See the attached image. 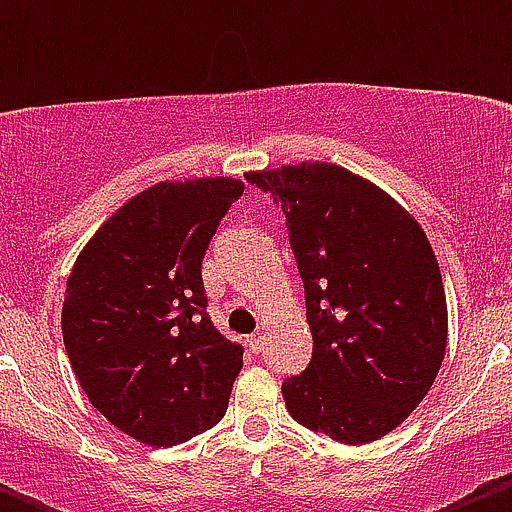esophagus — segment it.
Here are the masks:
<instances>
[{
  "label": "esophagus",
  "mask_w": 512,
  "mask_h": 512,
  "mask_svg": "<svg viewBox=\"0 0 512 512\" xmlns=\"http://www.w3.org/2000/svg\"><path fill=\"white\" fill-rule=\"evenodd\" d=\"M247 344H250L252 352H262V349H265V329H260V332H255L252 337H247Z\"/></svg>",
  "instance_id": "esophagus-1"
}]
</instances>
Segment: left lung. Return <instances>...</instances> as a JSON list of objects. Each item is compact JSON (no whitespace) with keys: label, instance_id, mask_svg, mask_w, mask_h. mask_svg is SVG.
Here are the masks:
<instances>
[{"label":"left lung","instance_id":"8db88e82","mask_svg":"<svg viewBox=\"0 0 512 512\" xmlns=\"http://www.w3.org/2000/svg\"><path fill=\"white\" fill-rule=\"evenodd\" d=\"M245 178L285 213L304 282L314 349L282 381L289 416L349 446L386 436L421 404L446 354V292L426 232L342 165Z\"/></svg>","mask_w":512,"mask_h":512}]
</instances>
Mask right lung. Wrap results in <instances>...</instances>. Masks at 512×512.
<instances>
[{"mask_svg": "<svg viewBox=\"0 0 512 512\" xmlns=\"http://www.w3.org/2000/svg\"><path fill=\"white\" fill-rule=\"evenodd\" d=\"M235 178L158 183L111 215L76 257L61 307L71 369L96 411L156 448L227 411L242 347L213 327L203 257Z\"/></svg>", "mask_w": 512, "mask_h": 512, "instance_id": "1", "label": "right lung"}]
</instances>
